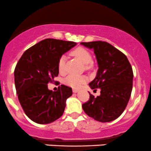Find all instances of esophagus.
Segmentation results:
<instances>
[{"label":"esophagus","mask_w":151,"mask_h":151,"mask_svg":"<svg viewBox=\"0 0 151 151\" xmlns=\"http://www.w3.org/2000/svg\"><path fill=\"white\" fill-rule=\"evenodd\" d=\"M78 89H73V92H74V93H76V92H78Z\"/></svg>","instance_id":"esophagus-1"}]
</instances>
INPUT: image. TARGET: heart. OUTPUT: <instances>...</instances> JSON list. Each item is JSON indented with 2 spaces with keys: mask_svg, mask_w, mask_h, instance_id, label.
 <instances>
[{
  "mask_svg": "<svg viewBox=\"0 0 151 151\" xmlns=\"http://www.w3.org/2000/svg\"><path fill=\"white\" fill-rule=\"evenodd\" d=\"M73 54L84 65H88L92 61V57L90 53L83 47L76 48L73 51ZM65 65H66V56L62 55L58 61V70L60 73H64L65 72ZM86 81V78L84 76L70 74L67 76L65 80V83L70 87L79 88L83 83H85Z\"/></svg>",
  "mask_w": 151,
  "mask_h": 151,
  "instance_id": "b5f03b06",
  "label": "heart"
}]
</instances>
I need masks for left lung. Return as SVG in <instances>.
Masks as SVG:
<instances>
[{
    "instance_id": "obj_1",
    "label": "left lung",
    "mask_w": 151,
    "mask_h": 151,
    "mask_svg": "<svg viewBox=\"0 0 151 151\" xmlns=\"http://www.w3.org/2000/svg\"><path fill=\"white\" fill-rule=\"evenodd\" d=\"M81 44L94 50L98 70L89 85L92 89H101L97 98L89 93V100L82 104V108L97 121H112L124 111L131 97L134 77L131 64L124 53L106 42Z\"/></svg>"
}]
</instances>
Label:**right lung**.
<instances>
[{"instance_id":"add662e5","label":"right lung","mask_w":151,"mask_h":151,"mask_svg":"<svg viewBox=\"0 0 151 151\" xmlns=\"http://www.w3.org/2000/svg\"><path fill=\"white\" fill-rule=\"evenodd\" d=\"M76 45L74 42L45 39L26 50L14 69V83L25 114L39 124H47L63 114L66 101L73 94L65 85L53 92L47 83L59 75L58 61Z\"/></svg>"}]
</instances>
